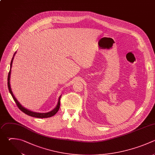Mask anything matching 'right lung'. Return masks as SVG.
Here are the masks:
<instances>
[{"label":"right lung","mask_w":155,"mask_h":155,"mask_svg":"<svg viewBox=\"0 0 155 155\" xmlns=\"http://www.w3.org/2000/svg\"><path fill=\"white\" fill-rule=\"evenodd\" d=\"M13 58L12 60V62H11V64H10V68H12V62H13ZM11 68L10 70V71L8 73V90H9V91L10 93H11L15 102H16L18 107L22 111H23L24 113H25L26 114L28 115V116H32V117H38V118H47V117H50L53 116H54L59 110V107H60V99H61V96L59 99V101H58V105L56 106V107L52 111H50V112H48V113H36V112H33V111H30L27 109H26L25 108H24V107H22L20 104L19 102L17 101V99H16V97H15V96L13 95V92L12 91V89H11V87H10V74H11Z\"/></svg>","instance_id":"add662e5"}]
</instances>
